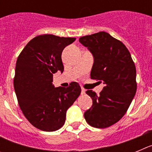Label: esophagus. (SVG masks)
I'll return each instance as SVG.
<instances>
[{"instance_id": "1", "label": "esophagus", "mask_w": 152, "mask_h": 152, "mask_svg": "<svg viewBox=\"0 0 152 152\" xmlns=\"http://www.w3.org/2000/svg\"><path fill=\"white\" fill-rule=\"evenodd\" d=\"M85 90L84 89V88H82V89H81V94H85Z\"/></svg>"}]
</instances>
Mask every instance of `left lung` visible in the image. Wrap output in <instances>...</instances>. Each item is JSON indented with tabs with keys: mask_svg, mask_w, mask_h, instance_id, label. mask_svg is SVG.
Returning <instances> with one entry per match:
<instances>
[{
	"mask_svg": "<svg viewBox=\"0 0 152 152\" xmlns=\"http://www.w3.org/2000/svg\"><path fill=\"white\" fill-rule=\"evenodd\" d=\"M79 42L94 58L91 78L105 84L99 96L91 90L86 91L93 105L84 113V118L93 127L107 128L124 116L135 96V64L124 44L106 32L82 36Z\"/></svg>",
	"mask_w": 152,
	"mask_h": 152,
	"instance_id": "8db88e82",
	"label": "left lung"
}]
</instances>
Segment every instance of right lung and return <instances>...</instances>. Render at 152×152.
I'll return each mask as SVG.
<instances>
[{
    "label": "right lung",
    "mask_w": 152,
    "mask_h": 152,
    "mask_svg": "<svg viewBox=\"0 0 152 152\" xmlns=\"http://www.w3.org/2000/svg\"><path fill=\"white\" fill-rule=\"evenodd\" d=\"M75 39L50 34L36 36L17 58L13 86L19 106L28 121L42 131L59 129L68 109L81 92L76 82L67 88L52 84L53 74L64 71L63 49Z\"/></svg>",
    "instance_id": "right-lung-1"
}]
</instances>
